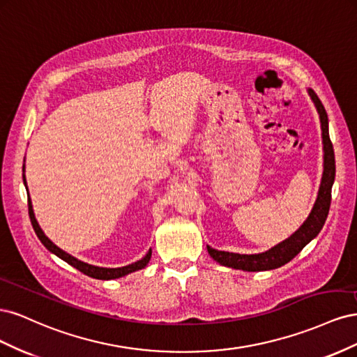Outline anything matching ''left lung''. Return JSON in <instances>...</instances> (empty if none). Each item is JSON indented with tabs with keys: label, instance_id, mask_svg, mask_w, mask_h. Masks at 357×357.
<instances>
[{
	"label": "left lung",
	"instance_id": "left-lung-1",
	"mask_svg": "<svg viewBox=\"0 0 357 357\" xmlns=\"http://www.w3.org/2000/svg\"><path fill=\"white\" fill-rule=\"evenodd\" d=\"M308 95L311 101L314 102L319 117H320V126H321V139H323V174L320 188L314 205H312L311 213L305 222L299 226V229L291 234L289 238L278 243L277 245L271 247L269 250L257 255H240V253H229L215 250L207 245L208 255L223 266L234 268V269H243V271H269V269H275L290 262L302 248H304L311 240H314L321 231L323 225L326 222L329 207H331V192L332 185L335 180V155L333 147L329 138V121L328 113L323 107L319 96L312 89H308Z\"/></svg>",
	"mask_w": 357,
	"mask_h": 357
}]
</instances>
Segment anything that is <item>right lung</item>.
Here are the masks:
<instances>
[{
    "mask_svg": "<svg viewBox=\"0 0 357 357\" xmlns=\"http://www.w3.org/2000/svg\"><path fill=\"white\" fill-rule=\"evenodd\" d=\"M24 185L26 188V193L29 197V192H28V186H26V177H25V164H24ZM28 211H29V219H31V223H32V228H34L38 240L43 243V245H45L47 250L53 255H56L59 259H62V261H66L68 265L74 266L75 269H79L80 273L89 275L92 278H98V280H114V278H121V277H125L128 274L131 273H135V271H139V269H143L147 266L150 257H152V248L147 252V255L139 259V261L131 264V265H126V266H122V268H102V266H95V265H89L86 262H82L79 261V259H75L74 256L68 255L67 252H63L62 248H59L56 244H53L46 234L43 232V229L40 228V225L36 219V214H34V210H32V202H31V198L28 199Z\"/></svg>",
    "mask_w": 357,
    "mask_h": 357,
    "instance_id": "right-lung-1",
    "label": "right lung"
}]
</instances>
